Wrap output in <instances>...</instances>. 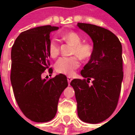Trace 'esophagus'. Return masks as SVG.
Listing matches in <instances>:
<instances>
[{
	"label": "esophagus",
	"instance_id": "1",
	"mask_svg": "<svg viewBox=\"0 0 135 135\" xmlns=\"http://www.w3.org/2000/svg\"><path fill=\"white\" fill-rule=\"evenodd\" d=\"M67 80H68V83H69V84H70V83L71 81L72 80V78L71 77H70V76H68L67 77Z\"/></svg>",
	"mask_w": 135,
	"mask_h": 135
}]
</instances>
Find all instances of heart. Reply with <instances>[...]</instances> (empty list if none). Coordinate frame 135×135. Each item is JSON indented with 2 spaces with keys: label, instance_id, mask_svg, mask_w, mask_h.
Masks as SVG:
<instances>
[{
  "label": "heart",
  "instance_id": "heart-1",
  "mask_svg": "<svg viewBox=\"0 0 135 135\" xmlns=\"http://www.w3.org/2000/svg\"><path fill=\"white\" fill-rule=\"evenodd\" d=\"M62 38L66 42L74 45L73 55H78L81 59L86 60L92 57L94 47L91 43H81L82 38L78 33L69 31L62 35ZM48 52L52 58L57 57L59 54V43L55 39H51L47 45ZM80 65V60L77 56L63 57L59 58L55 64V69L57 73L67 76L74 74Z\"/></svg>",
  "mask_w": 135,
  "mask_h": 135
}]
</instances>
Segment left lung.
I'll return each instance as SVG.
<instances>
[{"label": "left lung", "mask_w": 135, "mask_h": 135, "mask_svg": "<svg viewBox=\"0 0 135 135\" xmlns=\"http://www.w3.org/2000/svg\"><path fill=\"white\" fill-rule=\"evenodd\" d=\"M78 26L91 37L94 52L80 72L84 79H74L71 85L75 91L78 117L96 124L110 117L118 105L123 78L122 45L106 28L85 23Z\"/></svg>", "instance_id": "left-lung-1"}]
</instances>
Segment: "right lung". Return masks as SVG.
Wrapping results in <instances>:
<instances>
[{
    "instance_id": "add662e5",
    "label": "right lung",
    "mask_w": 135,
    "mask_h": 135,
    "mask_svg": "<svg viewBox=\"0 0 135 135\" xmlns=\"http://www.w3.org/2000/svg\"><path fill=\"white\" fill-rule=\"evenodd\" d=\"M57 29L47 25L23 31L12 47L10 80L14 95L24 115L36 123L54 118L59 97L68 86L64 74L42 78L45 70L49 68L50 74L53 72L47 45L50 32Z\"/></svg>"
}]
</instances>
